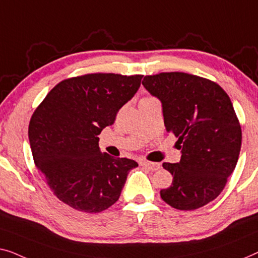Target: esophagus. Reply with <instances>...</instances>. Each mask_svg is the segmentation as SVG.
I'll return each instance as SVG.
<instances>
[{
    "instance_id": "1",
    "label": "esophagus",
    "mask_w": 258,
    "mask_h": 258,
    "mask_svg": "<svg viewBox=\"0 0 258 258\" xmlns=\"http://www.w3.org/2000/svg\"><path fill=\"white\" fill-rule=\"evenodd\" d=\"M141 166L145 167V168L148 170H152V172H155V170L160 168V164H158V162H151V161H143L141 162Z\"/></svg>"
}]
</instances>
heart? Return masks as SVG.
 <instances>
[{
    "instance_id": "1",
    "label": "heart",
    "mask_w": 258,
    "mask_h": 258,
    "mask_svg": "<svg viewBox=\"0 0 258 258\" xmlns=\"http://www.w3.org/2000/svg\"><path fill=\"white\" fill-rule=\"evenodd\" d=\"M147 99H152V98H151V97H145V98H143V99H141V100H147Z\"/></svg>"
}]
</instances>
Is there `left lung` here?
I'll list each match as a JSON object with an SVG mask.
<instances>
[{"label":"left lung","instance_id":"8db88e82","mask_svg":"<svg viewBox=\"0 0 258 258\" xmlns=\"http://www.w3.org/2000/svg\"><path fill=\"white\" fill-rule=\"evenodd\" d=\"M143 85L161 101L165 127L182 153L177 164H162L173 182L160 190L161 199L180 210L206 206L223 190L241 151L229 96L215 82L184 72L145 76Z\"/></svg>","mask_w":258,"mask_h":258}]
</instances>
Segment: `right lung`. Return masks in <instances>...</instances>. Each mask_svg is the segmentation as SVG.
I'll return each instance as SVG.
<instances>
[{
  "mask_svg": "<svg viewBox=\"0 0 258 258\" xmlns=\"http://www.w3.org/2000/svg\"><path fill=\"white\" fill-rule=\"evenodd\" d=\"M143 76L89 74L64 79L29 124L35 165L53 194L79 212L100 213L118 201L138 164L99 150L103 128L137 93Z\"/></svg>",
  "mask_w": 258,
  "mask_h": 258,
  "instance_id": "obj_1",
  "label": "right lung"
}]
</instances>
